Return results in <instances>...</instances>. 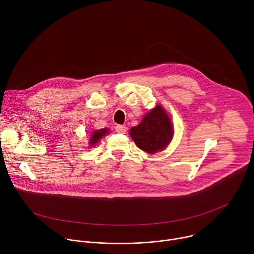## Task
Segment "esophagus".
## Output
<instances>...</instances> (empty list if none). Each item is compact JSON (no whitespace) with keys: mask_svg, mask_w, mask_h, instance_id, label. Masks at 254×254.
Segmentation results:
<instances>
[{"mask_svg":"<svg viewBox=\"0 0 254 254\" xmlns=\"http://www.w3.org/2000/svg\"><path fill=\"white\" fill-rule=\"evenodd\" d=\"M116 131L119 132V133H126L127 127L122 126V125H118V126H116Z\"/></svg>","mask_w":254,"mask_h":254,"instance_id":"1","label":"esophagus"}]
</instances>
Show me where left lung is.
Here are the masks:
<instances>
[{"instance_id":"8db88e82","label":"left lung","mask_w":254,"mask_h":254,"mask_svg":"<svg viewBox=\"0 0 254 254\" xmlns=\"http://www.w3.org/2000/svg\"><path fill=\"white\" fill-rule=\"evenodd\" d=\"M173 132L172 123L161 105L144 116L140 124L129 131L136 146L150 154L164 150L172 139Z\"/></svg>"}]
</instances>
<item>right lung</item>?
Instances as JSON below:
<instances>
[{
    "instance_id": "right-lung-1",
    "label": "right lung",
    "mask_w": 254,
    "mask_h": 254,
    "mask_svg": "<svg viewBox=\"0 0 254 254\" xmlns=\"http://www.w3.org/2000/svg\"><path fill=\"white\" fill-rule=\"evenodd\" d=\"M107 133H108V129L107 128H103V129H100V130H95L92 133L91 138L89 140L90 146H94V144H96V142H98L101 139V137L105 136Z\"/></svg>"
}]
</instances>
